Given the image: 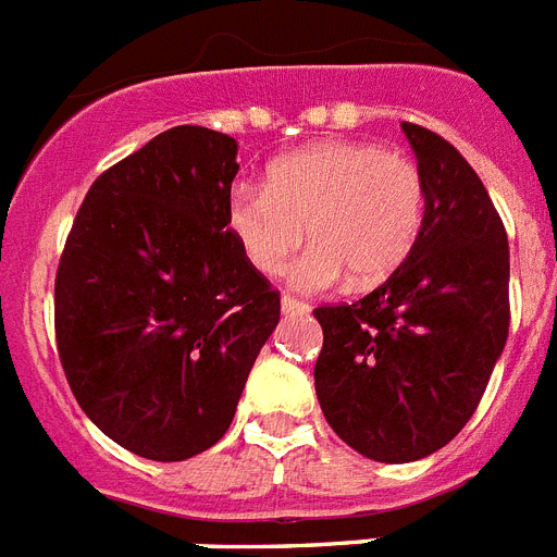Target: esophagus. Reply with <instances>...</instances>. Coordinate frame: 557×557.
I'll list each match as a JSON object with an SVG mask.
<instances>
[{"mask_svg": "<svg viewBox=\"0 0 557 557\" xmlns=\"http://www.w3.org/2000/svg\"><path fill=\"white\" fill-rule=\"evenodd\" d=\"M311 306L306 300H297V297H292V294H286L283 297V314H288V318H294V314H309Z\"/></svg>", "mask_w": 557, "mask_h": 557, "instance_id": "1", "label": "esophagus"}]
</instances>
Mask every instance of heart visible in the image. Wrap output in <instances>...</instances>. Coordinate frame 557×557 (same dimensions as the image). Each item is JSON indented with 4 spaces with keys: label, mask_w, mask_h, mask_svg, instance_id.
Wrapping results in <instances>:
<instances>
[{
    "label": "heart",
    "mask_w": 557,
    "mask_h": 557,
    "mask_svg": "<svg viewBox=\"0 0 557 557\" xmlns=\"http://www.w3.org/2000/svg\"><path fill=\"white\" fill-rule=\"evenodd\" d=\"M423 220L426 183L418 162L357 139L286 153L269 165L265 188L239 185L228 200V232L269 277L286 271L309 225L314 248L294 269V283L309 292L349 274L355 286L386 280L414 251Z\"/></svg>",
    "instance_id": "obj_1"
}]
</instances>
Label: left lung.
Segmentation results:
<instances>
[{
	"label": "left lung",
	"mask_w": 557,
	"mask_h": 557,
	"mask_svg": "<svg viewBox=\"0 0 557 557\" xmlns=\"http://www.w3.org/2000/svg\"><path fill=\"white\" fill-rule=\"evenodd\" d=\"M404 134L426 183L418 246L366 297L314 309L320 409L381 463L426 458L467 426L509 334V243L481 176L435 131Z\"/></svg>",
	"instance_id": "obj_1"
}]
</instances>
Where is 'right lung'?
<instances>
[{"instance_id":"add662e5","label":"right lung","mask_w":557,"mask_h":557,"mask_svg":"<svg viewBox=\"0 0 557 557\" xmlns=\"http://www.w3.org/2000/svg\"><path fill=\"white\" fill-rule=\"evenodd\" d=\"M237 171L228 134L162 131L94 180L59 257L67 386L139 458L211 449L280 320V292L228 232Z\"/></svg>"}]
</instances>
